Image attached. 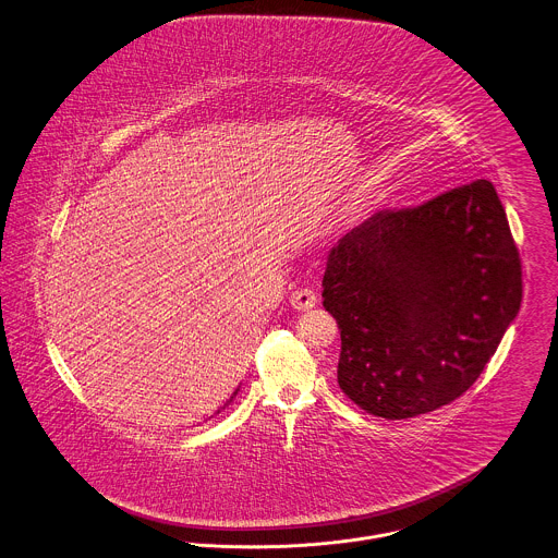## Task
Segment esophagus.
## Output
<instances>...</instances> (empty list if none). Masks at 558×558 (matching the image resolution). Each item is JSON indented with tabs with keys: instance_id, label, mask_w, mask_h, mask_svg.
<instances>
[{
	"instance_id": "esophagus-1",
	"label": "esophagus",
	"mask_w": 558,
	"mask_h": 558,
	"mask_svg": "<svg viewBox=\"0 0 558 558\" xmlns=\"http://www.w3.org/2000/svg\"><path fill=\"white\" fill-rule=\"evenodd\" d=\"M318 303V296L312 289H296L291 293V305L299 312H307Z\"/></svg>"
}]
</instances>
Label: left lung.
<instances>
[{
	"label": "left lung",
	"mask_w": 558,
	"mask_h": 558,
	"mask_svg": "<svg viewBox=\"0 0 558 558\" xmlns=\"http://www.w3.org/2000/svg\"><path fill=\"white\" fill-rule=\"evenodd\" d=\"M323 289L341 330L339 388L375 417L409 420L478 379L521 310L523 271L497 192L478 179L348 231Z\"/></svg>",
	"instance_id": "obj_1"
}]
</instances>
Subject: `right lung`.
Here are the masks:
<instances>
[{"label":"right lung","instance_id":"1","mask_svg":"<svg viewBox=\"0 0 558 558\" xmlns=\"http://www.w3.org/2000/svg\"><path fill=\"white\" fill-rule=\"evenodd\" d=\"M235 393H238V390H235V392L231 393L230 400H228V402H226V404H230L231 400H233V398H235ZM223 409H226V407H223Z\"/></svg>","mask_w":558,"mask_h":558}]
</instances>
